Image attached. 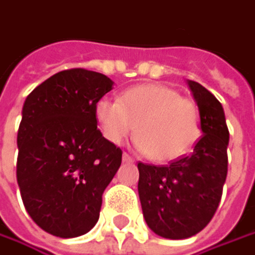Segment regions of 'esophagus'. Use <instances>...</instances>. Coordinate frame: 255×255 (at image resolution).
<instances>
[{
    "label": "esophagus",
    "instance_id": "1",
    "mask_svg": "<svg viewBox=\"0 0 255 255\" xmlns=\"http://www.w3.org/2000/svg\"><path fill=\"white\" fill-rule=\"evenodd\" d=\"M123 161H124V163H132L134 160H132V157H131L129 154L124 153V154H123Z\"/></svg>",
    "mask_w": 255,
    "mask_h": 255
}]
</instances>
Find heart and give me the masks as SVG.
<instances>
[{"instance_id": "obj_1", "label": "heart", "mask_w": 255, "mask_h": 255, "mask_svg": "<svg viewBox=\"0 0 255 255\" xmlns=\"http://www.w3.org/2000/svg\"><path fill=\"white\" fill-rule=\"evenodd\" d=\"M95 117L105 140L120 145L135 131V147L153 161L185 156L201 134L198 105L170 86L147 83L129 88L120 102L101 99Z\"/></svg>"}]
</instances>
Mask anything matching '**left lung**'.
<instances>
[{"label":"left lung","mask_w":255,"mask_h":255,"mask_svg":"<svg viewBox=\"0 0 255 255\" xmlns=\"http://www.w3.org/2000/svg\"><path fill=\"white\" fill-rule=\"evenodd\" d=\"M199 108L202 137L189 156L167 166L138 163V196L144 219L169 240L196 235L217 212L228 172L230 132L221 102L206 88L187 81Z\"/></svg>","instance_id":"1"}]
</instances>
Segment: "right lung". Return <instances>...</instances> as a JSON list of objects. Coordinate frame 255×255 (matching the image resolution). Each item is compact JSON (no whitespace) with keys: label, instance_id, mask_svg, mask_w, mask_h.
<instances>
[{"label":"right lung","instance_id":"obj_1","mask_svg":"<svg viewBox=\"0 0 255 255\" xmlns=\"http://www.w3.org/2000/svg\"><path fill=\"white\" fill-rule=\"evenodd\" d=\"M105 75L70 69L50 76L25 98L17 134V182L41 230L73 238L99 219L102 193L123 151L98 129L95 107L113 89Z\"/></svg>","mask_w":255,"mask_h":255}]
</instances>
